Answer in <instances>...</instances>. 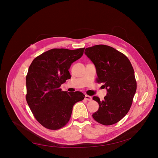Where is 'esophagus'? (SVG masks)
Returning <instances> with one entry per match:
<instances>
[{
  "label": "esophagus",
  "mask_w": 158,
  "mask_h": 158,
  "mask_svg": "<svg viewBox=\"0 0 158 158\" xmlns=\"http://www.w3.org/2000/svg\"><path fill=\"white\" fill-rule=\"evenodd\" d=\"M85 98L88 100V101H91L92 100V97H90V96H88V95H85Z\"/></svg>",
  "instance_id": "34e87169"
}]
</instances>
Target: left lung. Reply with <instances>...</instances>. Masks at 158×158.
Here are the masks:
<instances>
[{
  "instance_id": "left-lung-1",
  "label": "left lung",
  "mask_w": 158,
  "mask_h": 158,
  "mask_svg": "<svg viewBox=\"0 0 158 158\" xmlns=\"http://www.w3.org/2000/svg\"><path fill=\"white\" fill-rule=\"evenodd\" d=\"M85 53L95 65L97 82L103 83L107 90L103 100L93 97L99 108L92 116L102 124H114L127 114L131 106L136 90L133 68L127 56L109 46H93L86 48Z\"/></svg>"
}]
</instances>
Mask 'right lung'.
<instances>
[{
  "instance_id": "1",
  "label": "right lung",
  "mask_w": 158,
  "mask_h": 158,
  "mask_svg": "<svg viewBox=\"0 0 158 158\" xmlns=\"http://www.w3.org/2000/svg\"><path fill=\"white\" fill-rule=\"evenodd\" d=\"M85 48L52 49L37 56L26 76V100L36 120L47 129L59 130L68 123L74 104L85 98L79 91H62L70 79L69 69L83 55Z\"/></svg>"
}]
</instances>
